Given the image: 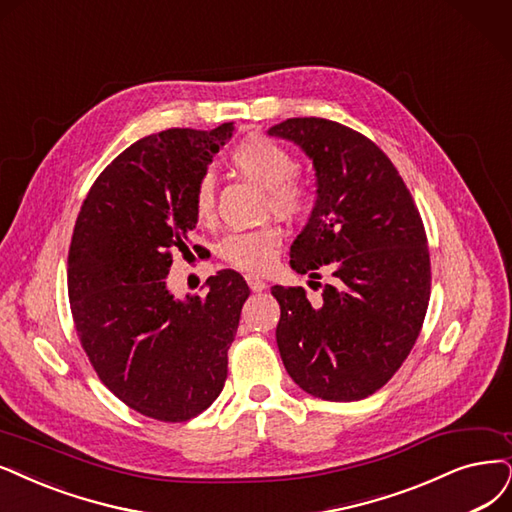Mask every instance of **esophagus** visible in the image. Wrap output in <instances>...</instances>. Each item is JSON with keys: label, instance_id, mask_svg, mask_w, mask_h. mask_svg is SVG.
Returning <instances> with one entry per match:
<instances>
[{"label": "esophagus", "instance_id": "1", "mask_svg": "<svg viewBox=\"0 0 512 512\" xmlns=\"http://www.w3.org/2000/svg\"><path fill=\"white\" fill-rule=\"evenodd\" d=\"M246 282H249V287H251V291H255V293H261L263 289H266L268 285L266 282H263L259 276H255V274H246Z\"/></svg>", "mask_w": 512, "mask_h": 512}]
</instances>
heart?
Masks as SVG:
<instances>
[{
  "instance_id": "b5f03b06",
  "label": "heart",
  "mask_w": 512,
  "mask_h": 512,
  "mask_svg": "<svg viewBox=\"0 0 512 512\" xmlns=\"http://www.w3.org/2000/svg\"><path fill=\"white\" fill-rule=\"evenodd\" d=\"M230 164L249 181L266 189V206L282 219H297L308 213L310 192L304 183L291 175L295 160L287 149L270 139L249 137L240 141L230 154ZM196 219L206 223L215 215V183L211 177H202L194 192ZM282 236L276 225L268 223L257 230L230 232L219 242V257L242 272H266L274 266L280 251Z\"/></svg>"
}]
</instances>
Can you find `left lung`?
Here are the masks:
<instances>
[{
  "mask_svg": "<svg viewBox=\"0 0 512 512\" xmlns=\"http://www.w3.org/2000/svg\"><path fill=\"white\" fill-rule=\"evenodd\" d=\"M268 135L299 145L316 170V202L291 244V268L331 276L314 304L301 287H272L280 358L318 399H367L405 363L426 316L430 255L418 206L390 158L361 132L289 118Z\"/></svg>",
  "mask_w": 512,
  "mask_h": 512,
  "instance_id": "8db88e82",
  "label": "left lung"
}]
</instances>
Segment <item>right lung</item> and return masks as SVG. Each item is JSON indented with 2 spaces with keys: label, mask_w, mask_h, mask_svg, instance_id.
<instances>
[{
  "label": "right lung",
  "mask_w": 512,
  "mask_h": 512,
  "mask_svg": "<svg viewBox=\"0 0 512 512\" xmlns=\"http://www.w3.org/2000/svg\"><path fill=\"white\" fill-rule=\"evenodd\" d=\"M232 132L225 122L139 139L92 183L75 221L67 282L80 344L122 403L160 422L192 420L221 394L251 293L234 270L208 278L206 295L166 287L173 255H192L196 185Z\"/></svg>",
  "instance_id": "add662e5"
}]
</instances>
